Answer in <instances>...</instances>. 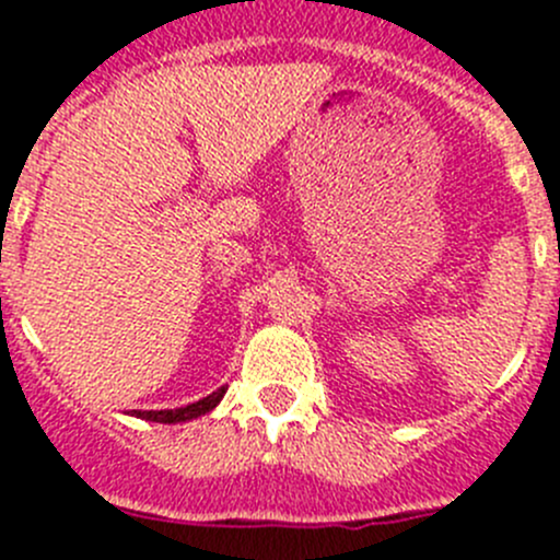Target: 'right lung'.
<instances>
[{
  "mask_svg": "<svg viewBox=\"0 0 560 560\" xmlns=\"http://www.w3.org/2000/svg\"><path fill=\"white\" fill-rule=\"evenodd\" d=\"M229 386H221L218 392H212V395H207V398L196 400V404L190 406H182V409H162V411H132L135 417H140V420H149V422H165V425H171V422H187V420H196V417L207 415V411L215 409L218 404H221V398L226 395Z\"/></svg>",
  "mask_w": 560,
  "mask_h": 560,
  "instance_id": "add662e5",
  "label": "right lung"
}]
</instances>
